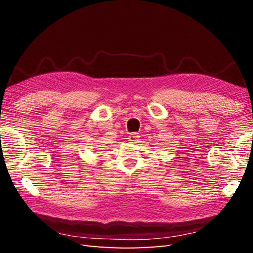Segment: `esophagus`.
Listing matches in <instances>:
<instances>
[{"label":"esophagus","instance_id":"esophagus-1","mask_svg":"<svg viewBox=\"0 0 253 253\" xmlns=\"http://www.w3.org/2000/svg\"><path fill=\"white\" fill-rule=\"evenodd\" d=\"M139 138H140V136H139L137 132H132V133H130V136L128 137L130 142H137L139 140Z\"/></svg>","mask_w":253,"mask_h":253}]
</instances>
